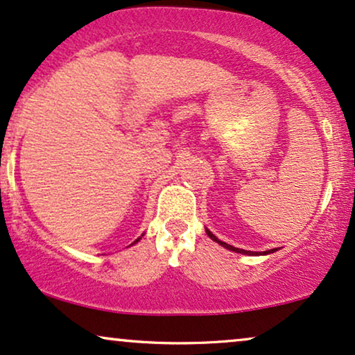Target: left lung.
Returning a JSON list of instances; mask_svg holds the SVG:
<instances>
[{
  "label": "left lung",
  "instance_id": "obj_1",
  "mask_svg": "<svg viewBox=\"0 0 355 355\" xmlns=\"http://www.w3.org/2000/svg\"><path fill=\"white\" fill-rule=\"evenodd\" d=\"M206 234H208L211 239H213L214 242H218L219 245H223V248H226V249H230V250H232V252H239V254H245V255H254V252L252 250H244V249H237V248H234V245H230V244H226V242H223V241H219L216 236L213 234V232H211L209 230H206ZM277 249H270V250H266V252H263V255L266 254H272V252H275ZM257 255V254H255Z\"/></svg>",
  "mask_w": 355,
  "mask_h": 355
}]
</instances>
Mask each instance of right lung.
I'll return each mask as SVG.
<instances>
[{"instance_id": "add662e5", "label": "right lung", "mask_w": 355, "mask_h": 355, "mask_svg": "<svg viewBox=\"0 0 355 355\" xmlns=\"http://www.w3.org/2000/svg\"><path fill=\"white\" fill-rule=\"evenodd\" d=\"M139 239H141V237H139ZM139 239H137V241H139ZM137 241H136V242H137Z\"/></svg>"}]
</instances>
